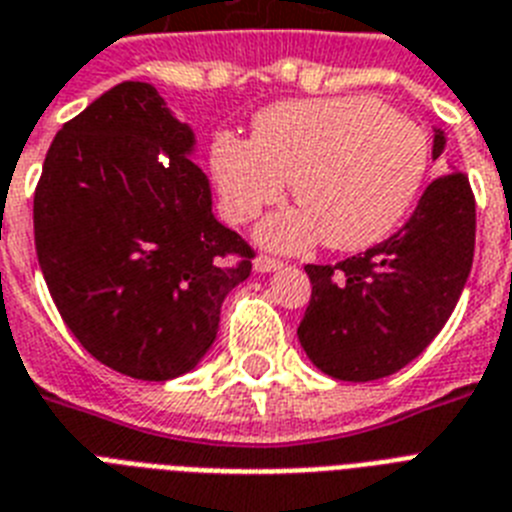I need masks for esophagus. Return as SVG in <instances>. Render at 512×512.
Masks as SVG:
<instances>
[{"label": "esophagus", "instance_id": "esophagus-1", "mask_svg": "<svg viewBox=\"0 0 512 512\" xmlns=\"http://www.w3.org/2000/svg\"><path fill=\"white\" fill-rule=\"evenodd\" d=\"M252 265H255L257 273H273V270L281 268V260H276V257H268V255H260Z\"/></svg>", "mask_w": 512, "mask_h": 512}]
</instances>
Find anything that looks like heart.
<instances>
[{
    "label": "heart",
    "instance_id": "obj_1",
    "mask_svg": "<svg viewBox=\"0 0 512 512\" xmlns=\"http://www.w3.org/2000/svg\"><path fill=\"white\" fill-rule=\"evenodd\" d=\"M210 168L234 223L284 197L299 202L270 215L257 242L297 252L318 239L331 249L373 247L400 226L429 170V139L402 112L373 97L289 99L252 120V139L220 131Z\"/></svg>",
    "mask_w": 512,
    "mask_h": 512
}]
</instances>
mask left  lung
Here are the masks:
<instances>
[{
    "instance_id": "8db88e82",
    "label": "left lung",
    "mask_w": 512,
    "mask_h": 512,
    "mask_svg": "<svg viewBox=\"0 0 512 512\" xmlns=\"http://www.w3.org/2000/svg\"><path fill=\"white\" fill-rule=\"evenodd\" d=\"M444 147L447 134L434 128L431 157ZM473 244L471 184L450 165L386 242L336 265H307L313 294L297 336L310 363L339 381H376L405 368L458 305Z\"/></svg>"
}]
</instances>
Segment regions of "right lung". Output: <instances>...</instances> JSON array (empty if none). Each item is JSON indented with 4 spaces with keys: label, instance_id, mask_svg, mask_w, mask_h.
Returning <instances> with one entry per match:
<instances>
[{
    "label": "right lung",
    "instance_id": "obj_1",
    "mask_svg": "<svg viewBox=\"0 0 512 512\" xmlns=\"http://www.w3.org/2000/svg\"><path fill=\"white\" fill-rule=\"evenodd\" d=\"M197 136L123 81L57 131L33 197L41 273L83 350L123 376L194 371L252 249L213 215Z\"/></svg>",
    "mask_w": 512,
    "mask_h": 512
}]
</instances>
